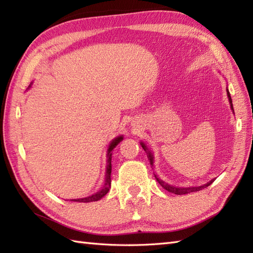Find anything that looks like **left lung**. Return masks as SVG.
I'll return each instance as SVG.
<instances>
[{
    "label": "left lung",
    "instance_id": "8db88e82",
    "mask_svg": "<svg viewBox=\"0 0 253 253\" xmlns=\"http://www.w3.org/2000/svg\"><path fill=\"white\" fill-rule=\"evenodd\" d=\"M226 91H227V96H228V101H229V103H230V107H232V110H233V112H234L233 102H232V98H230V94H229L228 89H226ZM140 144H141V147L143 148L144 151H146L147 154H148V159H149V161H150V164H151V166H153V154L151 153V151H149V149L147 148V146H146V144H144L143 142H140ZM154 176H155V178H157V180L159 181V184H160L161 186H162L165 190H168V191H169V192H171V193H175V195H186V193H190V192H196V191H199V190H202V189H204V188H207L208 186L211 185L212 182H213L214 180H215V178H214V179H212V180H210V181L208 182V184L202 185V186H199V187H186V188H180V187H175V186L169 185L168 182H165V181H163L162 179H160L159 177H158V175L154 174Z\"/></svg>",
    "mask_w": 253,
    "mask_h": 253
}]
</instances>
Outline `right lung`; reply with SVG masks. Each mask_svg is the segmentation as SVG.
Wrapping results in <instances>:
<instances>
[{"label": "right lung", "instance_id": "1", "mask_svg": "<svg viewBox=\"0 0 253 253\" xmlns=\"http://www.w3.org/2000/svg\"><path fill=\"white\" fill-rule=\"evenodd\" d=\"M123 140V136H120L115 138L114 140H112V142L110 143L109 149H107V165H106V171H105V182H104V186L102 189L98 192L93 193V195H91L89 197H85V198H80V199H74L72 201L75 202H83V203H88V202H93V201H98L100 199L103 198L107 192H109L110 188H111V173H112V151L113 149H114L118 143Z\"/></svg>", "mask_w": 253, "mask_h": 253}]
</instances>
